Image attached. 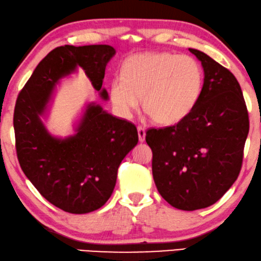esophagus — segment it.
I'll return each instance as SVG.
<instances>
[{"label":"esophagus","mask_w":261,"mask_h":261,"mask_svg":"<svg viewBox=\"0 0 261 261\" xmlns=\"http://www.w3.org/2000/svg\"><path fill=\"white\" fill-rule=\"evenodd\" d=\"M137 131H138L139 142H144L145 141V129H144V127H142V126H138Z\"/></svg>","instance_id":"obj_1"}]
</instances>
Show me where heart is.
<instances>
[{"instance_id": "b5f03b06", "label": "heart", "mask_w": 261, "mask_h": 261, "mask_svg": "<svg viewBox=\"0 0 261 261\" xmlns=\"http://www.w3.org/2000/svg\"><path fill=\"white\" fill-rule=\"evenodd\" d=\"M203 85L195 59L168 52L135 54L123 64L122 76L111 82L110 97L117 111L130 117L139 108L160 125H172L189 115Z\"/></svg>"}]
</instances>
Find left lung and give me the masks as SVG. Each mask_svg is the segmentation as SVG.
<instances>
[{
	"label": "left lung",
	"mask_w": 261,
	"mask_h": 261,
	"mask_svg": "<svg viewBox=\"0 0 261 261\" xmlns=\"http://www.w3.org/2000/svg\"><path fill=\"white\" fill-rule=\"evenodd\" d=\"M202 92L176 125L146 131L152 150V176L172 207L196 211L214 204L239 176L249 130L241 87L232 72L201 50Z\"/></svg>",
	"instance_id": "1"
}]
</instances>
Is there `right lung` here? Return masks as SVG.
Masks as SVG:
<instances>
[{
  "label": "right lung",
  "mask_w": 261,
  "mask_h": 261,
  "mask_svg": "<svg viewBox=\"0 0 261 261\" xmlns=\"http://www.w3.org/2000/svg\"><path fill=\"white\" fill-rule=\"evenodd\" d=\"M116 54L109 45L57 47L40 61L19 94L14 111L16 153L22 171L45 199L72 214L97 211L115 189L117 171L137 145L134 124L89 102L74 125V135H50L48 115L58 84L82 68L104 100L105 68Z\"/></svg>",
  "instance_id": "right-lung-1"
}]
</instances>
